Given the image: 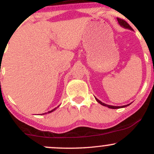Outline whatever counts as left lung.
Masks as SVG:
<instances>
[{"instance_id":"obj_1","label":"left lung","mask_w":154,"mask_h":154,"mask_svg":"<svg viewBox=\"0 0 154 154\" xmlns=\"http://www.w3.org/2000/svg\"><path fill=\"white\" fill-rule=\"evenodd\" d=\"M117 21H118V23H119V24L121 26H122V27L125 28V29H130V30H132V28L130 26V25L128 24V23L127 22H125V20H123V19H121L119 18H117ZM95 100H97V102L98 103H99L100 104H101L102 106H106V107H109V109H120V108H124V107H127L130 104H128V105H125V106H111V105H108V104H106L103 103V102H101L100 100H99L98 99V98H95Z\"/></svg>"}]
</instances>
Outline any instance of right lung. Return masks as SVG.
Wrapping results in <instances>:
<instances>
[{"label": "right lung", "instance_id": "add662e5", "mask_svg": "<svg viewBox=\"0 0 154 154\" xmlns=\"http://www.w3.org/2000/svg\"><path fill=\"white\" fill-rule=\"evenodd\" d=\"M59 106H58V107H59ZM57 107V108H58ZM57 108H55V109H53V110H51V111H48V112H47V113H48V114H49V113H51V112H53V111H55V110H56V109H57ZM47 113H45V114H47ZM42 114V115H43V114Z\"/></svg>", "mask_w": 154, "mask_h": 154}]
</instances>
